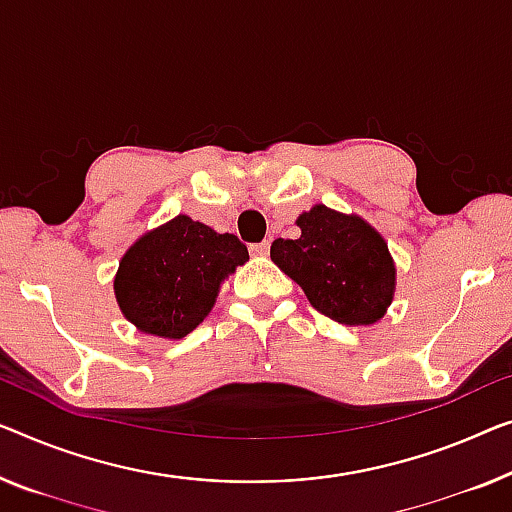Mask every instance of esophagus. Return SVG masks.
I'll return each mask as SVG.
<instances>
[{"instance_id": "obj_1", "label": "esophagus", "mask_w": 512, "mask_h": 512, "mask_svg": "<svg viewBox=\"0 0 512 512\" xmlns=\"http://www.w3.org/2000/svg\"><path fill=\"white\" fill-rule=\"evenodd\" d=\"M269 248H271V239H264L262 243H255V246H250V255L266 257V255H269Z\"/></svg>"}]
</instances>
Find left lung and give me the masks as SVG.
Returning a JSON list of instances; mask_svg holds the SVG:
<instances>
[{
  "mask_svg": "<svg viewBox=\"0 0 512 512\" xmlns=\"http://www.w3.org/2000/svg\"><path fill=\"white\" fill-rule=\"evenodd\" d=\"M296 239L271 243V259L319 312L345 326H372L393 303L398 269L368 220L315 204L299 213Z\"/></svg>",
  "mask_w": 512,
  "mask_h": 512,
  "instance_id": "1",
  "label": "left lung"
}]
</instances>
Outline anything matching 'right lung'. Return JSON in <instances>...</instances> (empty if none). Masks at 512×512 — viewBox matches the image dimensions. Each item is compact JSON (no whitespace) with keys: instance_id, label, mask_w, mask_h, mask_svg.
Returning a JSON list of instances; mask_svg holds the SVG:
<instances>
[{"instance_id":"1","label":"right lung","mask_w":512,"mask_h":512,"mask_svg":"<svg viewBox=\"0 0 512 512\" xmlns=\"http://www.w3.org/2000/svg\"><path fill=\"white\" fill-rule=\"evenodd\" d=\"M248 262V248L234 234L179 213L144 232L114 276V299L137 331L181 340L216 305L220 285Z\"/></svg>"}]
</instances>
